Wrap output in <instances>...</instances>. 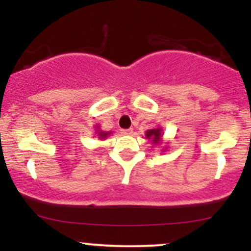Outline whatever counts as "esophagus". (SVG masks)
<instances>
[{
	"mask_svg": "<svg viewBox=\"0 0 251 251\" xmlns=\"http://www.w3.org/2000/svg\"><path fill=\"white\" fill-rule=\"evenodd\" d=\"M124 134H133V128H126L123 129Z\"/></svg>",
	"mask_w": 251,
	"mask_h": 251,
	"instance_id": "34e87169",
	"label": "esophagus"
}]
</instances>
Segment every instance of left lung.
Returning a JSON list of instances; mask_svg holds the SVG:
<instances>
[{"mask_svg": "<svg viewBox=\"0 0 251 251\" xmlns=\"http://www.w3.org/2000/svg\"><path fill=\"white\" fill-rule=\"evenodd\" d=\"M145 135L149 140H151L153 145H160V144L163 143V139H162L163 128L162 127H154L152 129H148V131L145 132ZM164 151H165V150H163V152Z\"/></svg>", "mask_w": 251, "mask_h": 251, "instance_id": "obj_1", "label": "left lung"}]
</instances>
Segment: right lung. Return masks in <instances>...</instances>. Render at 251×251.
Returning a JSON list of instances; mask_svg holds the SVG:
<instances>
[{
  "label": "right lung",
  "mask_w": 251,
  "mask_h": 251,
  "mask_svg": "<svg viewBox=\"0 0 251 251\" xmlns=\"http://www.w3.org/2000/svg\"><path fill=\"white\" fill-rule=\"evenodd\" d=\"M96 134L98 135V138H99V139H106L109 134H112V132L102 131V129L100 128V126L97 125L96 126Z\"/></svg>",
  "instance_id": "obj_1"
}]
</instances>
